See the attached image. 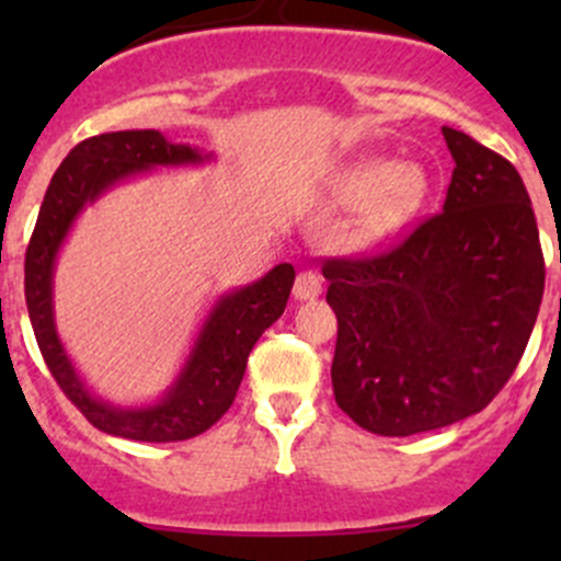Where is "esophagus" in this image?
Masks as SVG:
<instances>
[{"label":"esophagus","instance_id":"obj_1","mask_svg":"<svg viewBox=\"0 0 561 561\" xmlns=\"http://www.w3.org/2000/svg\"><path fill=\"white\" fill-rule=\"evenodd\" d=\"M322 293V276L317 274V271H301L296 279V285H293V296H296V301H312Z\"/></svg>","mask_w":561,"mask_h":561}]
</instances>
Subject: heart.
<instances>
[{"mask_svg": "<svg viewBox=\"0 0 561 561\" xmlns=\"http://www.w3.org/2000/svg\"><path fill=\"white\" fill-rule=\"evenodd\" d=\"M432 175L415 160L393 162L388 157H364L339 175L336 195L355 214V241L375 247L393 239L426 206Z\"/></svg>", "mask_w": 561, "mask_h": 561, "instance_id": "heart-1", "label": "heart"}]
</instances>
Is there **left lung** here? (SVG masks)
Listing matches in <instances>:
<instances>
[{"instance_id": "8db88e82", "label": "left lung", "mask_w": 561, "mask_h": 561, "mask_svg": "<svg viewBox=\"0 0 561 561\" xmlns=\"http://www.w3.org/2000/svg\"><path fill=\"white\" fill-rule=\"evenodd\" d=\"M456 168L443 214L366 260H328L336 404L410 437L483 410L511 380L540 312L546 265L526 186L505 157L443 127Z\"/></svg>"}]
</instances>
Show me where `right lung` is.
<instances>
[{
  "label": "right lung",
  "mask_w": 561,
  "mask_h": 561,
  "mask_svg": "<svg viewBox=\"0 0 561 561\" xmlns=\"http://www.w3.org/2000/svg\"><path fill=\"white\" fill-rule=\"evenodd\" d=\"M214 151L168 140L160 129H122L78 144L50 179L26 249L24 290L32 328L50 375L89 423L113 437L179 443L211 428L230 410L254 342L279 320L296 268L279 263L257 282L222 293L195 333L173 382L146 404H113L87 386L56 331L54 271L67 236L89 206L116 186L160 168H201Z\"/></svg>",
  "instance_id": "1"
}]
</instances>
